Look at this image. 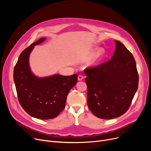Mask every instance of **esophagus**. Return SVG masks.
I'll list each match as a JSON object with an SVG mask.
<instances>
[{
	"label": "esophagus",
	"mask_w": 151,
	"mask_h": 151,
	"mask_svg": "<svg viewBox=\"0 0 151 151\" xmlns=\"http://www.w3.org/2000/svg\"><path fill=\"white\" fill-rule=\"evenodd\" d=\"M83 78H84V76H82V75H78V81H81V80H83Z\"/></svg>",
	"instance_id": "esophagus-1"
}]
</instances>
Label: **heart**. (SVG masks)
I'll return each instance as SVG.
<instances>
[{
    "label": "heart",
    "mask_w": 151,
    "mask_h": 151,
    "mask_svg": "<svg viewBox=\"0 0 151 151\" xmlns=\"http://www.w3.org/2000/svg\"><path fill=\"white\" fill-rule=\"evenodd\" d=\"M103 53H104V51L101 50H99L96 53H95L91 59L92 63H96L101 59Z\"/></svg>",
    "instance_id": "heart-1"
}]
</instances>
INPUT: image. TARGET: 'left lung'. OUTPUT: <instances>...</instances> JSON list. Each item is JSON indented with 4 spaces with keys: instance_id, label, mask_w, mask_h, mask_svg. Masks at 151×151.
Returning a JSON list of instances; mask_svg holds the SVG:
<instances>
[{
    "instance_id": "obj_1",
    "label": "left lung",
    "mask_w": 151,
    "mask_h": 151,
    "mask_svg": "<svg viewBox=\"0 0 151 151\" xmlns=\"http://www.w3.org/2000/svg\"><path fill=\"white\" fill-rule=\"evenodd\" d=\"M111 59L84 70L88 105L97 117L109 119L127 111L138 87L139 77L132 54L120 42Z\"/></svg>"
}]
</instances>
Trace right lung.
Here are the masks:
<instances>
[{"mask_svg":"<svg viewBox=\"0 0 151 151\" xmlns=\"http://www.w3.org/2000/svg\"><path fill=\"white\" fill-rule=\"evenodd\" d=\"M45 37L31 44L18 58L13 71V79L20 105L32 117L50 119L57 117L64 109L67 95L76 84L78 75H54L38 78L32 72L29 55L35 45L40 44Z\"/></svg>","mask_w":151,"mask_h":151,"instance_id":"1","label":"right lung"}]
</instances>
